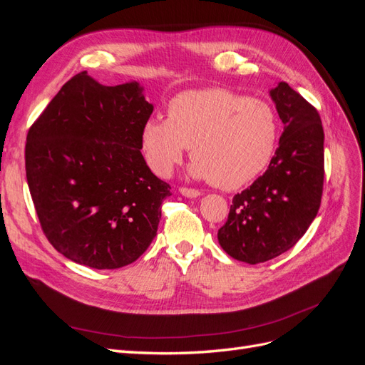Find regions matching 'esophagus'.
<instances>
[{"label": "esophagus", "instance_id": "34e87169", "mask_svg": "<svg viewBox=\"0 0 365 365\" xmlns=\"http://www.w3.org/2000/svg\"><path fill=\"white\" fill-rule=\"evenodd\" d=\"M180 193H181L182 196H185V197H197V196H201V192H200V190L187 189V187H181Z\"/></svg>", "mask_w": 365, "mask_h": 365}]
</instances>
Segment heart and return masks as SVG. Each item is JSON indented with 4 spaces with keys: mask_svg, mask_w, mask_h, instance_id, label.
Returning a JSON list of instances; mask_svg holds the SVG:
<instances>
[{
    "mask_svg": "<svg viewBox=\"0 0 365 365\" xmlns=\"http://www.w3.org/2000/svg\"><path fill=\"white\" fill-rule=\"evenodd\" d=\"M277 138V117L267 102L207 88L175 96L168 120L148 118L140 129V149L153 173L168 176L190 148L193 178L235 190L268 168Z\"/></svg>",
    "mask_w": 365,
    "mask_h": 365,
    "instance_id": "b5f03b06",
    "label": "heart"
}]
</instances>
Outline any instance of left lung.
Wrapping results in <instances>:
<instances>
[{"label":"left lung","instance_id":"8db88e82","mask_svg":"<svg viewBox=\"0 0 365 365\" xmlns=\"http://www.w3.org/2000/svg\"><path fill=\"white\" fill-rule=\"evenodd\" d=\"M269 96L283 121L279 148L267 172L233 197L217 231L222 250L256 264L291 250L315 219L324 181V130L317 109L279 82Z\"/></svg>","mask_w":365,"mask_h":365}]
</instances>
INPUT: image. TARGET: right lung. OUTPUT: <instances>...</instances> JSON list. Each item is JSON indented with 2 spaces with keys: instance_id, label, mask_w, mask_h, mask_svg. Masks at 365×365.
Listing matches in <instances>:
<instances>
[{
  "instance_id": "obj_1",
  "label": "right lung",
  "mask_w": 365,
  "mask_h": 365,
  "mask_svg": "<svg viewBox=\"0 0 365 365\" xmlns=\"http://www.w3.org/2000/svg\"><path fill=\"white\" fill-rule=\"evenodd\" d=\"M145 88L86 71L65 83L27 134L26 175L41 227L65 257L94 269L135 262L157 236L170 185L150 172L140 129Z\"/></svg>"
}]
</instances>
